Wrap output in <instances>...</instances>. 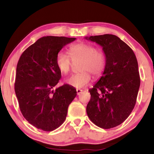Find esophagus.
Listing matches in <instances>:
<instances>
[{
	"label": "esophagus",
	"instance_id": "1",
	"mask_svg": "<svg viewBox=\"0 0 154 154\" xmlns=\"http://www.w3.org/2000/svg\"><path fill=\"white\" fill-rule=\"evenodd\" d=\"M76 92H77L78 95H79V94H81V93H83V90H81V89H77L76 90Z\"/></svg>",
	"mask_w": 154,
	"mask_h": 154
}]
</instances>
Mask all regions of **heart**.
I'll use <instances>...</instances> for the list:
<instances>
[{
  "label": "heart",
  "instance_id": "1",
  "mask_svg": "<svg viewBox=\"0 0 154 154\" xmlns=\"http://www.w3.org/2000/svg\"><path fill=\"white\" fill-rule=\"evenodd\" d=\"M68 52L73 62L81 61L79 70L81 71L66 80L68 85L75 88H82L91 81V73L94 77H99L104 73L106 66V54L102 50H97L92 44L80 42L71 45ZM55 63L62 74H67L72 66L70 58L63 52L57 54Z\"/></svg>",
  "mask_w": 154,
  "mask_h": 154
}]
</instances>
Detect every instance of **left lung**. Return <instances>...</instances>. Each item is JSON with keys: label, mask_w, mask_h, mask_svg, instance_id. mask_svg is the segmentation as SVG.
<instances>
[{"label": "left lung", "mask_w": 154, "mask_h": 154, "mask_svg": "<svg viewBox=\"0 0 154 154\" xmlns=\"http://www.w3.org/2000/svg\"><path fill=\"white\" fill-rule=\"evenodd\" d=\"M102 47L106 66L102 76L89 90L87 114L98 127L109 129L123 123L133 110L140 85L138 63L133 50L115 35L85 38Z\"/></svg>", "instance_id": "left-lung-1"}]
</instances>
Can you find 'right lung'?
Here are the masks:
<instances>
[{
  "mask_svg": "<svg viewBox=\"0 0 154 154\" xmlns=\"http://www.w3.org/2000/svg\"><path fill=\"white\" fill-rule=\"evenodd\" d=\"M75 38L44 36L24 51L17 65L14 91L23 116L38 129L52 131L66 119L76 90L64 84L53 90L61 79L57 54Z\"/></svg>",
  "mask_w": 154,
  "mask_h": 154,
  "instance_id": "1",
  "label": "right lung"
}]
</instances>
